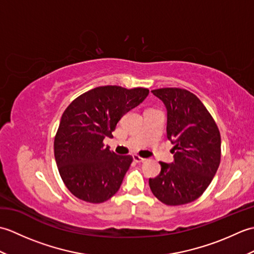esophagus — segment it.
Returning <instances> with one entry per match:
<instances>
[{"label": "esophagus", "mask_w": 254, "mask_h": 254, "mask_svg": "<svg viewBox=\"0 0 254 254\" xmlns=\"http://www.w3.org/2000/svg\"><path fill=\"white\" fill-rule=\"evenodd\" d=\"M133 160L135 161V163H143V161H145V158L139 157L138 155H133Z\"/></svg>", "instance_id": "obj_1"}]
</instances>
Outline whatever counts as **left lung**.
<instances>
[{"label":"left lung","mask_w":254,"mask_h":254,"mask_svg":"<svg viewBox=\"0 0 254 254\" xmlns=\"http://www.w3.org/2000/svg\"><path fill=\"white\" fill-rule=\"evenodd\" d=\"M152 93L167 109V137L175 145L174 163L160 161L149 179L154 195L166 205L195 201L206 190L220 163V134L206 108L187 89L159 88Z\"/></svg>","instance_id":"8db88e82"}]
</instances>
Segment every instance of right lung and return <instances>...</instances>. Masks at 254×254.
Listing matches in <instances>:
<instances>
[{
	"instance_id": "obj_1",
	"label": "right lung",
	"mask_w": 254,
	"mask_h": 254,
	"mask_svg": "<svg viewBox=\"0 0 254 254\" xmlns=\"http://www.w3.org/2000/svg\"><path fill=\"white\" fill-rule=\"evenodd\" d=\"M148 93L142 87L100 86L78 96L63 112L55 137V158L73 195L102 203L118 192L133 158L115 154L102 142L112 137L120 119Z\"/></svg>"
}]
</instances>
